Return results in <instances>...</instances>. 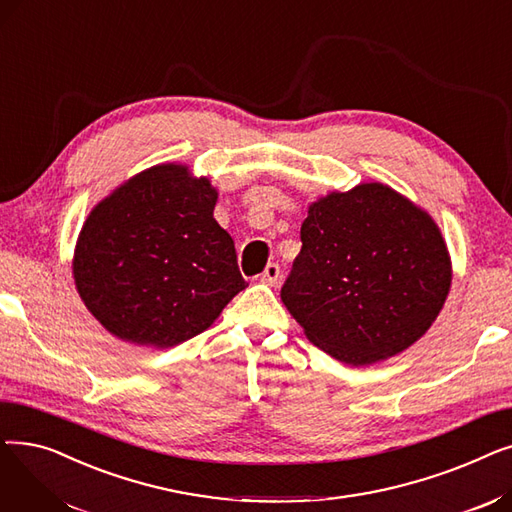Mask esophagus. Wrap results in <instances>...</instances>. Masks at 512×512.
Listing matches in <instances>:
<instances>
[{
  "mask_svg": "<svg viewBox=\"0 0 512 512\" xmlns=\"http://www.w3.org/2000/svg\"><path fill=\"white\" fill-rule=\"evenodd\" d=\"M278 280H280V265L278 263L267 265L265 272L259 276V282L267 284V286H276Z\"/></svg>",
  "mask_w": 512,
  "mask_h": 512,
  "instance_id": "1",
  "label": "esophagus"
}]
</instances>
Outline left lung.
Listing matches in <instances>:
<instances>
[{"instance_id":"obj_1","label":"left lung","mask_w":512,"mask_h":512,"mask_svg":"<svg viewBox=\"0 0 512 512\" xmlns=\"http://www.w3.org/2000/svg\"><path fill=\"white\" fill-rule=\"evenodd\" d=\"M282 303L307 338L348 365L394 357L434 324L452 282L429 213L367 182L309 205Z\"/></svg>"}]
</instances>
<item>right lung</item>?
I'll list each match as a JSON object with an SVG mask.
<instances>
[{"mask_svg": "<svg viewBox=\"0 0 512 512\" xmlns=\"http://www.w3.org/2000/svg\"><path fill=\"white\" fill-rule=\"evenodd\" d=\"M218 191L161 164L105 197L78 234L72 274L87 309L124 342L168 348L207 330L247 288Z\"/></svg>", "mask_w": 512, "mask_h": 512, "instance_id": "obj_1", "label": "right lung"}]
</instances>
